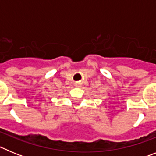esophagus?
<instances>
[{"mask_svg": "<svg viewBox=\"0 0 156 156\" xmlns=\"http://www.w3.org/2000/svg\"><path fill=\"white\" fill-rule=\"evenodd\" d=\"M80 83H76V86H79Z\"/></svg>", "mask_w": 156, "mask_h": 156, "instance_id": "34e87169", "label": "esophagus"}]
</instances>
